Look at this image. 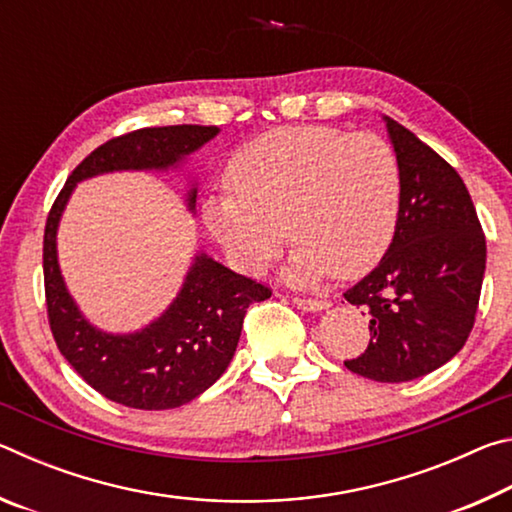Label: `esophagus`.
<instances>
[{"mask_svg": "<svg viewBox=\"0 0 512 512\" xmlns=\"http://www.w3.org/2000/svg\"><path fill=\"white\" fill-rule=\"evenodd\" d=\"M293 305H298L300 309H305V311H320V309L327 307V300H320V298H300V296H296V298H293Z\"/></svg>", "mask_w": 512, "mask_h": 512, "instance_id": "esophagus-1", "label": "esophagus"}]
</instances>
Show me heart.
<instances>
[{
    "mask_svg": "<svg viewBox=\"0 0 512 512\" xmlns=\"http://www.w3.org/2000/svg\"><path fill=\"white\" fill-rule=\"evenodd\" d=\"M225 189L203 203V221L232 262L259 273L287 235L296 246L287 275L305 284L329 271L350 280L379 262L402 176L379 135L302 124L273 128L232 153Z\"/></svg>",
    "mask_w": 512,
    "mask_h": 512,
    "instance_id": "b5f03b06",
    "label": "heart"
}]
</instances>
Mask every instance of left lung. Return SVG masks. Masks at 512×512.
<instances>
[{
	"instance_id": "obj_1",
	"label": "left lung",
	"mask_w": 512,
	"mask_h": 512,
	"mask_svg": "<svg viewBox=\"0 0 512 512\" xmlns=\"http://www.w3.org/2000/svg\"><path fill=\"white\" fill-rule=\"evenodd\" d=\"M386 126L400 162V212L386 255L343 293L370 320L368 348L345 368L397 384L440 368L465 345L479 309L485 235L452 164L395 119Z\"/></svg>"
}]
</instances>
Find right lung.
Here are the masks:
<instances>
[{
	"label": "right lung",
	"mask_w": 512,
	"mask_h": 512,
	"mask_svg": "<svg viewBox=\"0 0 512 512\" xmlns=\"http://www.w3.org/2000/svg\"><path fill=\"white\" fill-rule=\"evenodd\" d=\"M216 133V126L183 124L112 137L72 171L47 216L42 271L54 341L94 391L131 409H176L207 391L237 350L248 307L271 298V287L198 255L183 291L155 323L128 336L103 334L79 314L60 277L58 219L79 180L117 169L171 167ZM194 203L196 192L189 194V210H194Z\"/></svg>",
	"instance_id": "obj_1"
}]
</instances>
